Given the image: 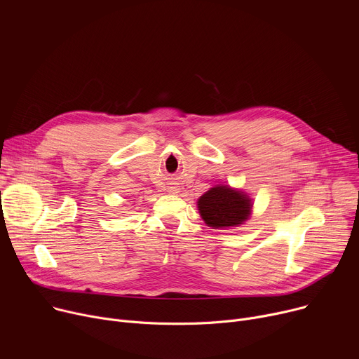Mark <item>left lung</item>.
Masks as SVG:
<instances>
[{
	"instance_id": "1",
	"label": "left lung",
	"mask_w": 359,
	"mask_h": 359,
	"mask_svg": "<svg viewBox=\"0 0 359 359\" xmlns=\"http://www.w3.org/2000/svg\"><path fill=\"white\" fill-rule=\"evenodd\" d=\"M197 208L209 227L227 229L237 227L248 219L252 203L244 191L217 184L200 196Z\"/></svg>"
}]
</instances>
